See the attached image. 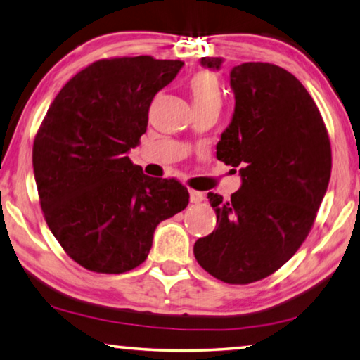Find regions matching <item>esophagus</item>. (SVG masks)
I'll return each instance as SVG.
<instances>
[{"label": "esophagus", "mask_w": 360, "mask_h": 360, "mask_svg": "<svg viewBox=\"0 0 360 360\" xmlns=\"http://www.w3.org/2000/svg\"><path fill=\"white\" fill-rule=\"evenodd\" d=\"M189 197H191V202L192 203H198V202H202L203 198H205V194H203V192H200V191L191 189L189 191Z\"/></svg>", "instance_id": "obj_1"}]
</instances>
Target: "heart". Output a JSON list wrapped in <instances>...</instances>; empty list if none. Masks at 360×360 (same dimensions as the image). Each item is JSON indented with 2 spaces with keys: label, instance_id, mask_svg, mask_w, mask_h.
I'll return each mask as SVG.
<instances>
[{
  "label": "heart",
  "instance_id": "obj_1",
  "mask_svg": "<svg viewBox=\"0 0 360 360\" xmlns=\"http://www.w3.org/2000/svg\"><path fill=\"white\" fill-rule=\"evenodd\" d=\"M189 90L195 110H221L223 89L218 76L210 71H200L189 80Z\"/></svg>",
  "mask_w": 360,
  "mask_h": 360
}]
</instances>
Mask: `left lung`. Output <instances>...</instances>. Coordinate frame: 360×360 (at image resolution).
Here are the masks:
<instances>
[{"mask_svg": "<svg viewBox=\"0 0 360 360\" xmlns=\"http://www.w3.org/2000/svg\"><path fill=\"white\" fill-rule=\"evenodd\" d=\"M221 58H202L219 69ZM236 108L217 158L239 169L229 200L208 192L217 229L197 239L203 270L228 284L270 276L296 254L314 226L331 176L328 131L310 94L276 64L233 68Z\"/></svg>", "mask_w": 360, "mask_h": 360, "instance_id": "obj_1", "label": "left lung"}]
</instances>
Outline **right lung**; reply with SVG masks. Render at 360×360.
Returning <instances> with one entry per match:
<instances>
[{
  "label": "right lung",
  "instance_id": "add662e5",
  "mask_svg": "<svg viewBox=\"0 0 360 360\" xmlns=\"http://www.w3.org/2000/svg\"><path fill=\"white\" fill-rule=\"evenodd\" d=\"M179 60L116 56L77 72L60 90L34 139L43 217L71 259L95 273L143 264L155 228L189 203L176 178H150L127 152L148 124L153 96Z\"/></svg>",
  "mask_w": 360,
  "mask_h": 360
}]
</instances>
